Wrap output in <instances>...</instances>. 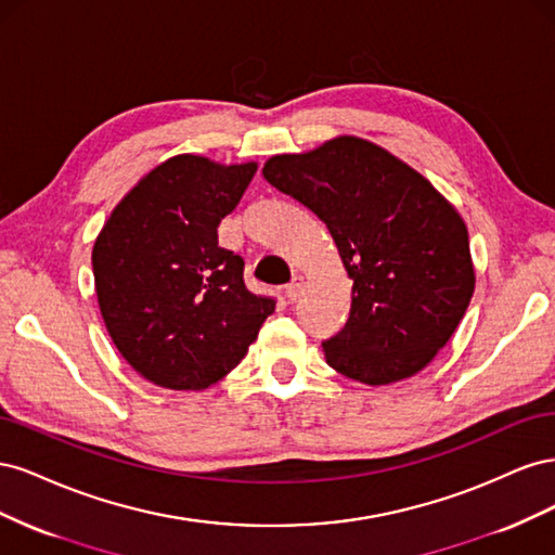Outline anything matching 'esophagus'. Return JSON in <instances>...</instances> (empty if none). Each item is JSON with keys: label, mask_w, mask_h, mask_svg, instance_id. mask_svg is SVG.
Wrapping results in <instances>:
<instances>
[{"label": "esophagus", "mask_w": 555, "mask_h": 555, "mask_svg": "<svg viewBox=\"0 0 555 555\" xmlns=\"http://www.w3.org/2000/svg\"><path fill=\"white\" fill-rule=\"evenodd\" d=\"M300 292H304V278H300V275H294V278H292V282L287 284V287H284V294H287V298H289L292 304H294V300L300 296Z\"/></svg>", "instance_id": "34e87169"}]
</instances>
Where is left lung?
Returning a JSON list of instances; mask_svg holds the SVG:
<instances>
[{
    "label": "left lung",
    "instance_id": "8db88e82",
    "mask_svg": "<svg viewBox=\"0 0 555 555\" xmlns=\"http://www.w3.org/2000/svg\"><path fill=\"white\" fill-rule=\"evenodd\" d=\"M261 173L326 224L354 280L349 319L322 343L326 363L371 386L424 371L475 292L456 208L405 162L357 137L275 155Z\"/></svg>",
    "mask_w": 555,
    "mask_h": 555
}]
</instances>
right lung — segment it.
<instances>
[{
    "label": "right lung",
    "instance_id": "1",
    "mask_svg": "<svg viewBox=\"0 0 555 555\" xmlns=\"http://www.w3.org/2000/svg\"><path fill=\"white\" fill-rule=\"evenodd\" d=\"M257 164L178 155L139 180L92 249L104 324L147 382L201 391L247 354L275 298L245 287V261L217 243Z\"/></svg>",
    "mask_w": 555,
    "mask_h": 555
}]
</instances>
